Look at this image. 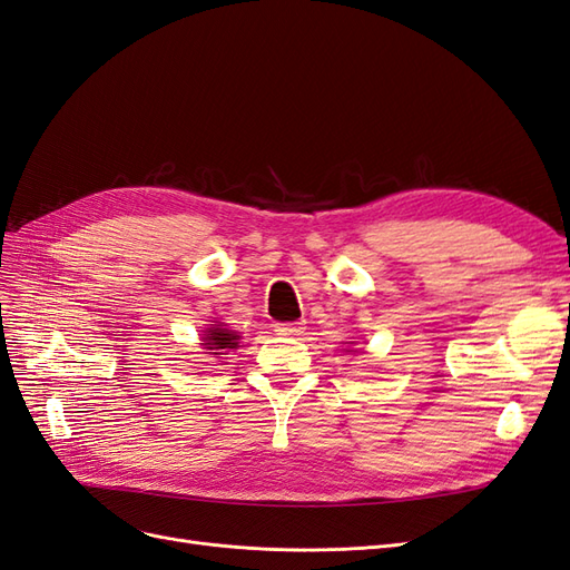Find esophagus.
<instances>
[{"mask_svg":"<svg viewBox=\"0 0 570 570\" xmlns=\"http://www.w3.org/2000/svg\"><path fill=\"white\" fill-rule=\"evenodd\" d=\"M275 333L287 335V337L299 335V333H304V323L302 321H297V323H278V325H275Z\"/></svg>","mask_w":570,"mask_h":570,"instance_id":"obj_1","label":"esophagus"}]
</instances>
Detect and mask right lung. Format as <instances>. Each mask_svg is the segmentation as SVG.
<instances>
[{
  "instance_id": "obj_1",
  "label": "right lung",
  "mask_w": 570,
  "mask_h": 570,
  "mask_svg": "<svg viewBox=\"0 0 570 570\" xmlns=\"http://www.w3.org/2000/svg\"><path fill=\"white\" fill-rule=\"evenodd\" d=\"M202 350L204 354H220L223 350H237L239 347V335L235 331H228L220 323H212V327L202 331Z\"/></svg>"
}]
</instances>
